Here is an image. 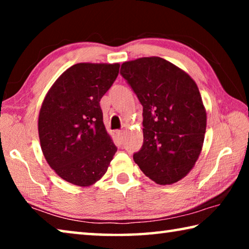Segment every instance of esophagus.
Returning <instances> with one entry per match:
<instances>
[{
	"label": "esophagus",
	"mask_w": 249,
	"mask_h": 249,
	"mask_svg": "<svg viewBox=\"0 0 249 249\" xmlns=\"http://www.w3.org/2000/svg\"><path fill=\"white\" fill-rule=\"evenodd\" d=\"M117 135H119V136L122 138V140H123L125 132H124V130H119V132H117Z\"/></svg>",
	"instance_id": "obj_1"
}]
</instances>
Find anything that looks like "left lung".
Masks as SVG:
<instances>
[{
  "label": "left lung",
  "instance_id": "obj_1",
  "mask_svg": "<svg viewBox=\"0 0 249 249\" xmlns=\"http://www.w3.org/2000/svg\"><path fill=\"white\" fill-rule=\"evenodd\" d=\"M121 74L142 105L144 142L134 161L157 184L178 182L195 167L204 142L206 111L199 88L160 57L125 61Z\"/></svg>",
  "mask_w": 249,
  "mask_h": 249
}]
</instances>
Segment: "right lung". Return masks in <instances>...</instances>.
<instances>
[{
	"mask_svg": "<svg viewBox=\"0 0 249 249\" xmlns=\"http://www.w3.org/2000/svg\"><path fill=\"white\" fill-rule=\"evenodd\" d=\"M119 70L120 64H75L45 96L38 116L40 147L48 165L67 182L94 184L116 153L105 129L100 101Z\"/></svg>",
	"mask_w": 249,
	"mask_h": 249,
	"instance_id": "add662e5",
	"label": "right lung"
}]
</instances>
